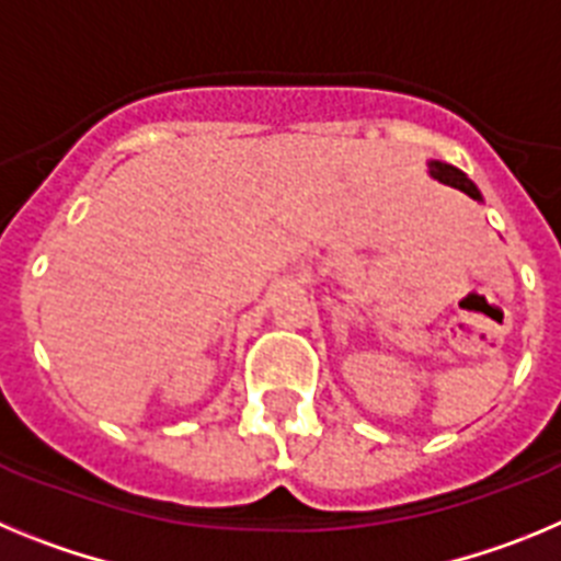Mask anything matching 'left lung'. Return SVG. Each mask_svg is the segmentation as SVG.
<instances>
[{
    "instance_id": "obj_1",
    "label": "left lung",
    "mask_w": 561,
    "mask_h": 561,
    "mask_svg": "<svg viewBox=\"0 0 561 561\" xmlns=\"http://www.w3.org/2000/svg\"><path fill=\"white\" fill-rule=\"evenodd\" d=\"M430 176H435V180L444 182V185L458 187V191H463L466 196H472V199L480 202V191L474 187V182L469 180L463 171H458L455 165H447V162H438V160H430Z\"/></svg>"
}]
</instances>
